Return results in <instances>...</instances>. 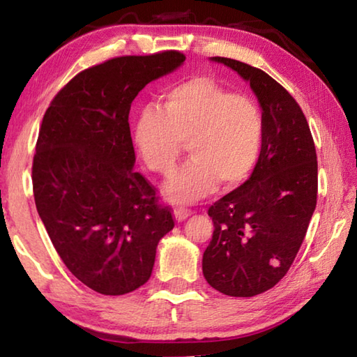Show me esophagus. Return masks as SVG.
<instances>
[{
  "instance_id": "34e87169",
  "label": "esophagus",
  "mask_w": 357,
  "mask_h": 357,
  "mask_svg": "<svg viewBox=\"0 0 357 357\" xmlns=\"http://www.w3.org/2000/svg\"><path fill=\"white\" fill-rule=\"evenodd\" d=\"M190 214H192L190 209H185V208H176V209H174V217H176L178 222L185 220Z\"/></svg>"
}]
</instances>
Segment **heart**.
I'll return each mask as SVG.
<instances>
[{"label":"heart","instance_id":"1","mask_svg":"<svg viewBox=\"0 0 357 357\" xmlns=\"http://www.w3.org/2000/svg\"><path fill=\"white\" fill-rule=\"evenodd\" d=\"M159 107L138 113L134 143L144 167L157 174L172 173L187 143L192 159L164 189L172 203H195L217 184L233 189L250 178L264 143V116L255 100L195 77L168 88Z\"/></svg>","mask_w":357,"mask_h":357}]
</instances>
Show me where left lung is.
<instances>
[{"mask_svg":"<svg viewBox=\"0 0 357 357\" xmlns=\"http://www.w3.org/2000/svg\"><path fill=\"white\" fill-rule=\"evenodd\" d=\"M213 59L250 83L263 108L264 143L252 176L208 209L214 233L203 275L217 291L252 298L285 277L305 238L317 206V149L299 104L279 82L236 59Z\"/></svg>","mask_w":357,"mask_h":357,"instance_id":"8db88e82","label":"left lung"}]
</instances>
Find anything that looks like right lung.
<instances>
[{"mask_svg": "<svg viewBox=\"0 0 357 357\" xmlns=\"http://www.w3.org/2000/svg\"><path fill=\"white\" fill-rule=\"evenodd\" d=\"M184 53L112 58L77 74L50 102L33 157V192L53 247L72 275L100 294L149 280L159 241L173 229L170 206L134 172L129 112L149 82Z\"/></svg>", "mask_w": 357, "mask_h": 357, "instance_id": "right-lung-1", "label": "right lung"}]
</instances>
